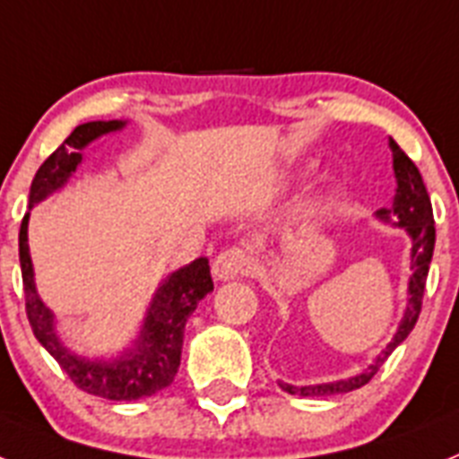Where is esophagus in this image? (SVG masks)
<instances>
[{"instance_id": "obj_1", "label": "esophagus", "mask_w": 459, "mask_h": 459, "mask_svg": "<svg viewBox=\"0 0 459 459\" xmlns=\"http://www.w3.org/2000/svg\"><path fill=\"white\" fill-rule=\"evenodd\" d=\"M249 268H252V259H249V254L240 247H230L223 249L219 254L214 264H212V275L226 282V280H236L240 275H247Z\"/></svg>"}]
</instances>
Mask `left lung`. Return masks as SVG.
<instances>
[{"mask_svg": "<svg viewBox=\"0 0 459 459\" xmlns=\"http://www.w3.org/2000/svg\"><path fill=\"white\" fill-rule=\"evenodd\" d=\"M390 149H392V168H394V179H396V191L394 200L390 207L376 212V219L394 229H403L406 236L411 238V277H408V299H406V310L399 322L392 338L380 354H376V359L368 364L364 371L350 378L331 380V383H317V385H289L280 380V387L289 394L299 396H331V394H345V392L359 390L361 385H367L368 380L378 373L383 367L385 359L394 352L399 342L408 338V333L413 331L415 322H418L420 307H422V294H425V282L427 273H429V261L434 254V240H437V230H434V214H432V200L427 195L425 182L422 175L415 168V163L406 153L399 149L394 140L390 137Z\"/></svg>", "mask_w": 459, "mask_h": 459, "instance_id": "8db88e82", "label": "left lung"}]
</instances>
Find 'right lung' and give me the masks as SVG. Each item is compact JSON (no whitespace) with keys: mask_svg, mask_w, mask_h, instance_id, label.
I'll use <instances>...</instances> for the list:
<instances>
[{"mask_svg":"<svg viewBox=\"0 0 459 459\" xmlns=\"http://www.w3.org/2000/svg\"><path fill=\"white\" fill-rule=\"evenodd\" d=\"M126 126L128 121H91L76 126L67 140L46 158L44 165L34 175L32 186H30V203H27L30 210L69 182V177L74 175L83 160L81 152L91 142L100 140L102 134L118 133ZM27 223H30V212L22 217L21 236H18L25 307L34 336L44 345L46 352L65 368V373L74 380L79 390L111 399V402H134V399H144L168 387L175 380L179 361H182L186 319L214 289L205 256L170 273L158 284L152 303L146 307L140 331L130 341L128 348H123L111 357H83L60 341L56 315L39 299L30 245H27Z\"/></svg>","mask_w":459,"mask_h":459,"instance_id":"right-lung-1","label":"right lung"}]
</instances>
